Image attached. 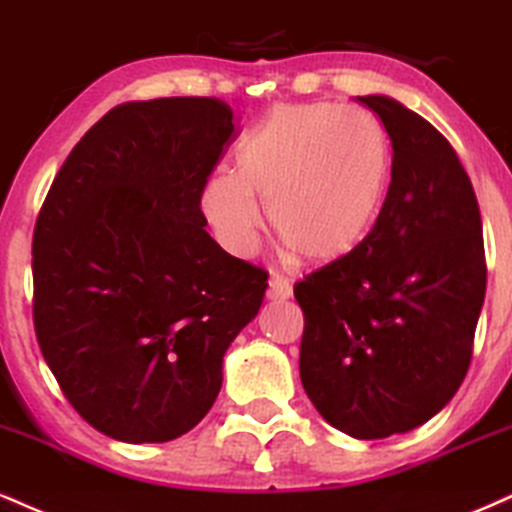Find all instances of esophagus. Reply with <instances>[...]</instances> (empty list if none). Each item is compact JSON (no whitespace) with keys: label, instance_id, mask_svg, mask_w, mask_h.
Listing matches in <instances>:
<instances>
[{"label":"esophagus","instance_id":"34e87169","mask_svg":"<svg viewBox=\"0 0 512 512\" xmlns=\"http://www.w3.org/2000/svg\"><path fill=\"white\" fill-rule=\"evenodd\" d=\"M290 297H292L290 280L270 278V282H268V299H275V302H285V299H290Z\"/></svg>","mask_w":512,"mask_h":512}]
</instances>
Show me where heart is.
I'll list each match as a JSON object with an SVG mask.
<instances>
[{"mask_svg":"<svg viewBox=\"0 0 512 512\" xmlns=\"http://www.w3.org/2000/svg\"><path fill=\"white\" fill-rule=\"evenodd\" d=\"M390 143L371 114L335 102L280 105L239 143L237 172L218 170L201 206L227 249H256L270 225L306 261L333 263L364 244L388 196Z\"/></svg>","mask_w":512,"mask_h":512,"instance_id":"heart-1","label":"heart"}]
</instances>
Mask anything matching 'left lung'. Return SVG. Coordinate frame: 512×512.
Instances as JSON below:
<instances>
[{
    "label": "left lung",
    "mask_w": 512,
    "mask_h": 512,
    "mask_svg": "<svg viewBox=\"0 0 512 512\" xmlns=\"http://www.w3.org/2000/svg\"><path fill=\"white\" fill-rule=\"evenodd\" d=\"M393 146L378 222L357 251L294 285L302 386L354 438L405 434L458 393L486 292L479 203L448 138L386 95L357 98Z\"/></svg>",
    "instance_id": "8db88e82"
}]
</instances>
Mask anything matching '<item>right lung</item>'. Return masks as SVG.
Masks as SVG:
<instances>
[{"label":"right lung","instance_id":"right-lung-1","mask_svg":"<svg viewBox=\"0 0 512 512\" xmlns=\"http://www.w3.org/2000/svg\"><path fill=\"white\" fill-rule=\"evenodd\" d=\"M237 138L218 98L124 102L86 131L33 232V323L64 398L100 434L165 443L206 417L263 268L206 232L203 186Z\"/></svg>","mask_w":512,"mask_h":512}]
</instances>
